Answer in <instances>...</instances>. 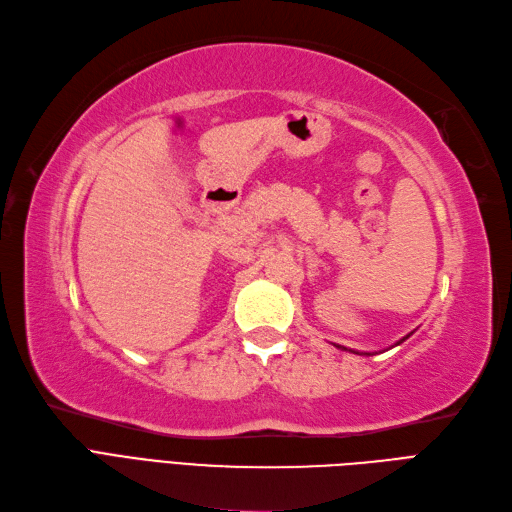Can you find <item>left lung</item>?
Listing matches in <instances>:
<instances>
[{
  "instance_id": "left-lung-1",
  "label": "left lung",
  "mask_w": 512,
  "mask_h": 512,
  "mask_svg": "<svg viewBox=\"0 0 512 512\" xmlns=\"http://www.w3.org/2000/svg\"><path fill=\"white\" fill-rule=\"evenodd\" d=\"M407 339H409V334H407V337H404V339H400V341H398L396 345H400L402 341H407ZM337 347H339V349H345V351H347V347H341V345H337ZM349 351H354V349H349ZM354 354H360V351H354ZM366 356H373V354H366Z\"/></svg>"
}]
</instances>
